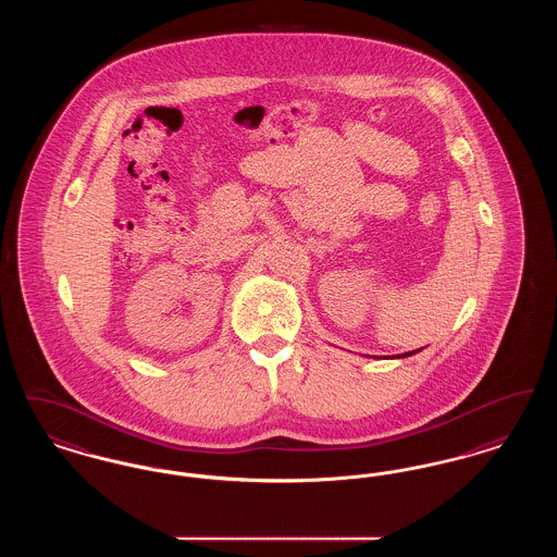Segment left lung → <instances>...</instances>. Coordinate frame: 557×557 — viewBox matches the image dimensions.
I'll return each mask as SVG.
<instances>
[{
  "label": "left lung",
  "instance_id": "obj_1",
  "mask_svg": "<svg viewBox=\"0 0 557 557\" xmlns=\"http://www.w3.org/2000/svg\"><path fill=\"white\" fill-rule=\"evenodd\" d=\"M413 352H416V350H413ZM405 355H411V352H405Z\"/></svg>",
  "mask_w": 557,
  "mask_h": 557
}]
</instances>
